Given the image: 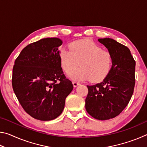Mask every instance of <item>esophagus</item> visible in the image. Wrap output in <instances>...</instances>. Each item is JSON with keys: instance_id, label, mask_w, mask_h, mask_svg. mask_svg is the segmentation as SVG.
<instances>
[{"instance_id": "obj_1", "label": "esophagus", "mask_w": 147, "mask_h": 147, "mask_svg": "<svg viewBox=\"0 0 147 147\" xmlns=\"http://www.w3.org/2000/svg\"><path fill=\"white\" fill-rule=\"evenodd\" d=\"M73 86H74V87H76L77 86H78L80 84L78 82L73 81Z\"/></svg>"}]
</instances>
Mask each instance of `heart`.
<instances>
[{"mask_svg": "<svg viewBox=\"0 0 147 147\" xmlns=\"http://www.w3.org/2000/svg\"><path fill=\"white\" fill-rule=\"evenodd\" d=\"M62 69L66 72L75 69L80 64L81 67L69 73L71 78L76 80H89L93 82L102 80L109 74L113 63L110 53L103 51L101 47L88 40L74 41L70 49L62 47L59 51Z\"/></svg>", "mask_w": 147, "mask_h": 147, "instance_id": "b5f03b06", "label": "heart"}]
</instances>
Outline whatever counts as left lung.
<instances>
[{
	"label": "left lung",
	"instance_id": "1",
	"mask_svg": "<svg viewBox=\"0 0 147 147\" xmlns=\"http://www.w3.org/2000/svg\"><path fill=\"white\" fill-rule=\"evenodd\" d=\"M113 57L111 69L104 80L87 86V112L98 120L119 115L130 102L135 86L136 61L127 47L111 38L98 39Z\"/></svg>",
	"mask_w": 147,
	"mask_h": 147
}]
</instances>
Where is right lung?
I'll return each instance as SVG.
<instances>
[{
	"instance_id": "right-lung-1",
	"label": "right lung",
	"mask_w": 147,
	"mask_h": 147,
	"mask_svg": "<svg viewBox=\"0 0 147 147\" xmlns=\"http://www.w3.org/2000/svg\"><path fill=\"white\" fill-rule=\"evenodd\" d=\"M56 38L40 39L22 50L15 61L12 87L24 110L40 121H51L62 113L73 89L61 67Z\"/></svg>"
}]
</instances>
